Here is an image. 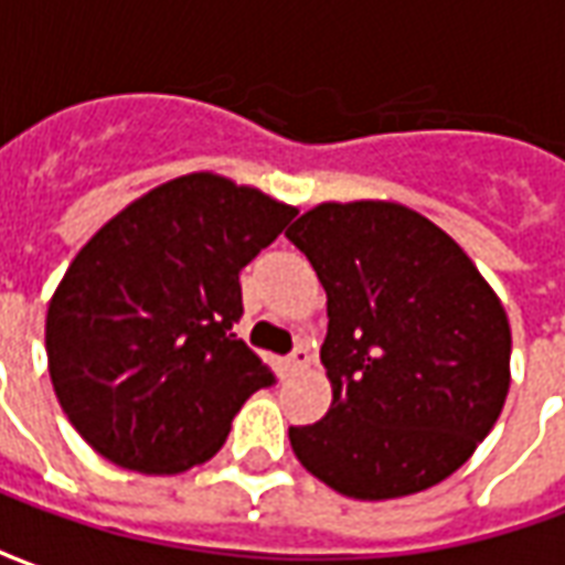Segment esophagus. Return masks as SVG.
Masks as SVG:
<instances>
[{
  "label": "esophagus",
  "mask_w": 565,
  "mask_h": 565,
  "mask_svg": "<svg viewBox=\"0 0 565 565\" xmlns=\"http://www.w3.org/2000/svg\"><path fill=\"white\" fill-rule=\"evenodd\" d=\"M311 363V351H308V344H296L290 356H287V366L290 369H306Z\"/></svg>",
  "instance_id": "esophagus-1"
}]
</instances>
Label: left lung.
Instances as JSON below:
<instances>
[{
	"instance_id": "8db88e82",
	"label": "left lung",
	"mask_w": 565,
	"mask_h": 565,
	"mask_svg": "<svg viewBox=\"0 0 565 565\" xmlns=\"http://www.w3.org/2000/svg\"><path fill=\"white\" fill-rule=\"evenodd\" d=\"M327 290L323 420L290 426L308 472L396 499L457 472L509 396L505 308L462 247L393 202L318 205L287 230Z\"/></svg>"
}]
</instances>
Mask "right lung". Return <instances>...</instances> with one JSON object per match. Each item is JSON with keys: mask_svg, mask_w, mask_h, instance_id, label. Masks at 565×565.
I'll return each mask as SVG.
<instances>
[{"mask_svg": "<svg viewBox=\"0 0 565 565\" xmlns=\"http://www.w3.org/2000/svg\"><path fill=\"white\" fill-rule=\"evenodd\" d=\"M296 209L199 172L93 235L47 308V363L72 426L105 460L172 475L214 457L245 399L275 384L233 327L238 275Z\"/></svg>", "mask_w": 565, "mask_h": 565, "instance_id": "add662e5", "label": "right lung"}]
</instances>
